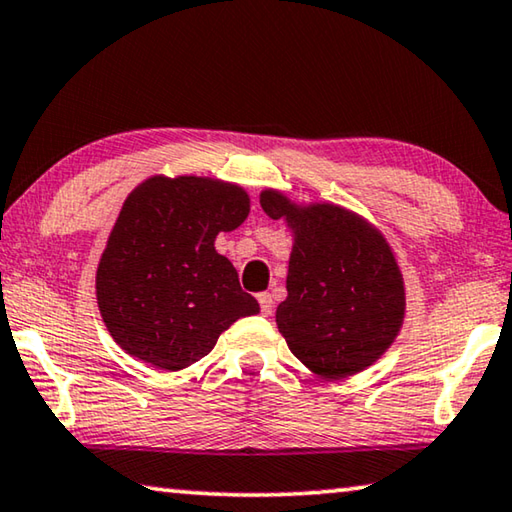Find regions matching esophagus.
Instances as JSON below:
<instances>
[{
	"instance_id": "1",
	"label": "esophagus",
	"mask_w": 512,
	"mask_h": 512,
	"mask_svg": "<svg viewBox=\"0 0 512 512\" xmlns=\"http://www.w3.org/2000/svg\"><path fill=\"white\" fill-rule=\"evenodd\" d=\"M258 304H261V313L263 316H270L274 311V302L270 293H258Z\"/></svg>"
}]
</instances>
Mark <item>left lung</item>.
<instances>
[{
	"label": "left lung",
	"instance_id": "8db88e82",
	"mask_svg": "<svg viewBox=\"0 0 512 512\" xmlns=\"http://www.w3.org/2000/svg\"><path fill=\"white\" fill-rule=\"evenodd\" d=\"M267 217L293 235L277 327L293 355L325 380L357 375L391 348L405 320V281L384 233L338 203L261 192Z\"/></svg>",
	"mask_w": 512,
	"mask_h": 512
}]
</instances>
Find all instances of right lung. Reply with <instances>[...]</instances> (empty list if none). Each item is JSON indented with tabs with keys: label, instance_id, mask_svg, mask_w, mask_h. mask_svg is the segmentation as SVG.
Wrapping results in <instances>:
<instances>
[{
	"label": "right lung",
	"instance_id": "add662e5",
	"mask_svg": "<svg viewBox=\"0 0 512 512\" xmlns=\"http://www.w3.org/2000/svg\"><path fill=\"white\" fill-rule=\"evenodd\" d=\"M249 208L245 187L208 176L157 174L128 194L96 270L100 316L121 350L183 371L235 320L261 311L215 249Z\"/></svg>",
	"mask_w": 512,
	"mask_h": 512
}]
</instances>
